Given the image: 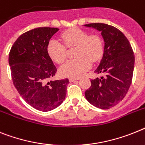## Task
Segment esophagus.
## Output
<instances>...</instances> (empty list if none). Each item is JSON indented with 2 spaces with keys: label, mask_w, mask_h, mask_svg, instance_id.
Listing matches in <instances>:
<instances>
[{
  "label": "esophagus",
  "mask_w": 145,
  "mask_h": 145,
  "mask_svg": "<svg viewBox=\"0 0 145 145\" xmlns=\"http://www.w3.org/2000/svg\"><path fill=\"white\" fill-rule=\"evenodd\" d=\"M79 78H73V77H71L70 79H69V81H70L71 82H74V81H76V80H78Z\"/></svg>",
  "instance_id": "obj_1"
}]
</instances>
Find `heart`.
Here are the masks:
<instances>
[{
	"instance_id": "heart-1",
	"label": "heart",
	"mask_w": 145,
	"mask_h": 145,
	"mask_svg": "<svg viewBox=\"0 0 145 145\" xmlns=\"http://www.w3.org/2000/svg\"><path fill=\"white\" fill-rule=\"evenodd\" d=\"M62 40L68 48L76 46L75 57L59 69L63 76L76 78L83 75L91 67V60L97 61L104 53V41L98 35H89L82 29H71L62 35ZM57 40H50L47 47L48 54L54 62L63 63L66 59V48Z\"/></svg>"
}]
</instances>
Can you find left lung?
Segmentation results:
<instances>
[{
  "label": "left lung",
  "mask_w": 145,
  "mask_h": 145,
  "mask_svg": "<svg viewBox=\"0 0 145 145\" xmlns=\"http://www.w3.org/2000/svg\"><path fill=\"white\" fill-rule=\"evenodd\" d=\"M84 25L101 31L105 42L103 57L94 71L103 76L91 80L85 96L97 108L109 109L120 103L130 88L134 69L133 52L127 37L116 28L99 23Z\"/></svg>",
  "instance_id": "8db88e82"
}]
</instances>
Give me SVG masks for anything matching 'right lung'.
<instances>
[{
    "label": "right lung",
    "mask_w": 145,
    "mask_h": 145,
    "mask_svg": "<svg viewBox=\"0 0 145 145\" xmlns=\"http://www.w3.org/2000/svg\"><path fill=\"white\" fill-rule=\"evenodd\" d=\"M57 28L39 27L17 39L11 48L8 63L13 84L31 107L46 112L57 108L66 95L69 79L50 80L57 68L48 54L50 39Z\"/></svg>",
    "instance_id": "add662e5"
}]
</instances>
